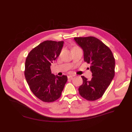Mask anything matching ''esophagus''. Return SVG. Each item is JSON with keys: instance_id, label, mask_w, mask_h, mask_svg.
<instances>
[{"instance_id": "34e87169", "label": "esophagus", "mask_w": 132, "mask_h": 132, "mask_svg": "<svg viewBox=\"0 0 132 132\" xmlns=\"http://www.w3.org/2000/svg\"><path fill=\"white\" fill-rule=\"evenodd\" d=\"M74 77L73 75H68V79H72Z\"/></svg>"}]
</instances>
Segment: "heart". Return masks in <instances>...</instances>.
Returning a JSON list of instances; mask_svg holds the SVG:
<instances>
[{
    "label": "heart",
    "instance_id": "obj_1",
    "mask_svg": "<svg viewBox=\"0 0 132 132\" xmlns=\"http://www.w3.org/2000/svg\"><path fill=\"white\" fill-rule=\"evenodd\" d=\"M74 48H77V47H74Z\"/></svg>",
    "mask_w": 132,
    "mask_h": 132
}]
</instances>
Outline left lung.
<instances>
[{"instance_id":"8db88e82","label":"left lung","mask_w":132,"mask_h":132,"mask_svg":"<svg viewBox=\"0 0 132 132\" xmlns=\"http://www.w3.org/2000/svg\"><path fill=\"white\" fill-rule=\"evenodd\" d=\"M74 40L83 50L84 61L91 64L93 76L90 80L81 76L79 94L87 100L95 101L102 96L114 78V58L109 48L95 37H74Z\"/></svg>"}]
</instances>
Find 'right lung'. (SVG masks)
<instances>
[{
  "label": "right lung",
  "mask_w": 132,
  "mask_h": 132,
  "mask_svg": "<svg viewBox=\"0 0 132 132\" xmlns=\"http://www.w3.org/2000/svg\"><path fill=\"white\" fill-rule=\"evenodd\" d=\"M63 41H45L32 50L26 59L25 77L32 93L46 102L61 97L67 77L52 74L51 64L61 53Z\"/></svg>",
  "instance_id": "right-lung-1"
}]
</instances>
